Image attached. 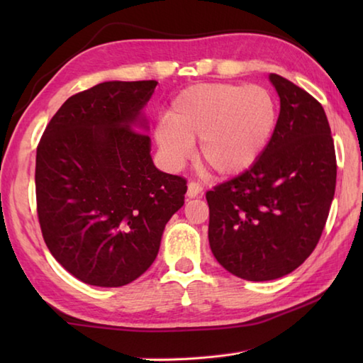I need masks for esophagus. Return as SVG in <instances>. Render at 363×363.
Wrapping results in <instances>:
<instances>
[{
    "mask_svg": "<svg viewBox=\"0 0 363 363\" xmlns=\"http://www.w3.org/2000/svg\"><path fill=\"white\" fill-rule=\"evenodd\" d=\"M203 194V186L199 182H189L187 186V196L189 198H196Z\"/></svg>",
    "mask_w": 363,
    "mask_h": 363,
    "instance_id": "34e87169",
    "label": "esophagus"
}]
</instances>
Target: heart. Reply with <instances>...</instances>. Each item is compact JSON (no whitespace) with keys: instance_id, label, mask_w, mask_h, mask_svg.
<instances>
[{"instance_id":"obj_1","label":"heart","mask_w":363,"mask_h":363,"mask_svg":"<svg viewBox=\"0 0 363 363\" xmlns=\"http://www.w3.org/2000/svg\"><path fill=\"white\" fill-rule=\"evenodd\" d=\"M277 109L260 86L198 84L177 95L154 129L159 151L169 168L189 160L199 140L198 156L218 176L243 173L256 164L272 138Z\"/></svg>"}]
</instances>
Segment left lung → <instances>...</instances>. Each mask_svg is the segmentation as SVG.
I'll list each match as a JSON object with an SVG mask.
<instances>
[{"label": "left lung", "mask_w": 363, "mask_h": 363, "mask_svg": "<svg viewBox=\"0 0 363 363\" xmlns=\"http://www.w3.org/2000/svg\"><path fill=\"white\" fill-rule=\"evenodd\" d=\"M279 118L256 164L206 194L215 259L246 281H272L311 256L335 194L334 140L323 106L272 73Z\"/></svg>", "instance_id": "obj_1"}]
</instances>
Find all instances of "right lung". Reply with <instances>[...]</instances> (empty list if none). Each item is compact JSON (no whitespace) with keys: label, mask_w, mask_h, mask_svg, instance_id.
Wrapping results in <instances>:
<instances>
[{"label":"right lung","mask_w":363,"mask_h":363,"mask_svg":"<svg viewBox=\"0 0 363 363\" xmlns=\"http://www.w3.org/2000/svg\"><path fill=\"white\" fill-rule=\"evenodd\" d=\"M156 81H109L70 96L37 146L35 196L43 240L79 281L121 287L156 259L187 181L151 159L143 107Z\"/></svg>","instance_id":"add662e5"}]
</instances>
